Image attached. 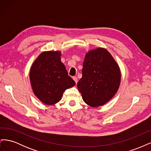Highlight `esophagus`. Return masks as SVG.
<instances>
[{
    "label": "esophagus",
    "mask_w": 151,
    "mask_h": 151,
    "mask_svg": "<svg viewBox=\"0 0 151 151\" xmlns=\"http://www.w3.org/2000/svg\"><path fill=\"white\" fill-rule=\"evenodd\" d=\"M73 79L74 80V81L76 82V83L77 84V81H78V79H77V77H76V76H74V77H73Z\"/></svg>",
    "instance_id": "34e87169"
}]
</instances>
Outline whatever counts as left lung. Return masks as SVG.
<instances>
[{
    "label": "left lung",
    "mask_w": 151,
    "mask_h": 151,
    "mask_svg": "<svg viewBox=\"0 0 151 151\" xmlns=\"http://www.w3.org/2000/svg\"><path fill=\"white\" fill-rule=\"evenodd\" d=\"M82 72L77 88L84 101L91 106L103 105L114 96L119 88L120 68L106 49L99 48L87 53Z\"/></svg>",
    "instance_id": "obj_1"
}]
</instances>
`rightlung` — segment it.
Wrapping results in <instances>:
<instances>
[{"instance_id": "right-lung-1", "label": "right lung", "mask_w": 151, "mask_h": 151, "mask_svg": "<svg viewBox=\"0 0 151 151\" xmlns=\"http://www.w3.org/2000/svg\"><path fill=\"white\" fill-rule=\"evenodd\" d=\"M60 52H45L36 59L30 69L29 77L36 96L50 105L58 102L63 93L76 84L60 61Z\"/></svg>"}]
</instances>
